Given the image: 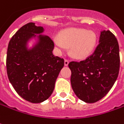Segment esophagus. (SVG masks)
Instances as JSON below:
<instances>
[{"instance_id": "esophagus-1", "label": "esophagus", "mask_w": 124, "mask_h": 124, "mask_svg": "<svg viewBox=\"0 0 124 124\" xmlns=\"http://www.w3.org/2000/svg\"><path fill=\"white\" fill-rule=\"evenodd\" d=\"M64 64H65V66H68V64H69V61H68V59H65V62H64Z\"/></svg>"}]
</instances>
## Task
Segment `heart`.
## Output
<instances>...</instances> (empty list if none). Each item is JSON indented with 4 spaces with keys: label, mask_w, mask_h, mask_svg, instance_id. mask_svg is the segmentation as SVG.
<instances>
[{
    "label": "heart",
    "mask_w": 124,
    "mask_h": 124,
    "mask_svg": "<svg viewBox=\"0 0 124 124\" xmlns=\"http://www.w3.org/2000/svg\"><path fill=\"white\" fill-rule=\"evenodd\" d=\"M96 40V35L93 31L72 28L62 31L59 38H54V43L60 50H63L65 46H70L72 56L77 59H84L93 51Z\"/></svg>",
    "instance_id": "heart-1"
}]
</instances>
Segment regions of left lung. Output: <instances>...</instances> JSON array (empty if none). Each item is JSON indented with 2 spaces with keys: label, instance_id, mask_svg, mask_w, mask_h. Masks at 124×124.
<instances>
[{
  "label": "left lung",
  "instance_id": "1",
  "mask_svg": "<svg viewBox=\"0 0 124 124\" xmlns=\"http://www.w3.org/2000/svg\"><path fill=\"white\" fill-rule=\"evenodd\" d=\"M120 59L118 41L110 31L101 32L99 44L85 60L71 61V85L76 96L87 103L104 98L117 78Z\"/></svg>",
  "mask_w": 124,
  "mask_h": 124
}]
</instances>
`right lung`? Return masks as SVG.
Instances as JSON below:
<instances>
[{"instance_id":"1","label":"right lung","mask_w":124,"mask_h":124,"mask_svg":"<svg viewBox=\"0 0 124 124\" xmlns=\"http://www.w3.org/2000/svg\"><path fill=\"white\" fill-rule=\"evenodd\" d=\"M44 32L42 26L29 22L17 31L8 45L7 72L10 83L17 94L32 103H40L51 95L64 59L52 54L53 41L39 35V41L31 49L27 42L35 34Z\"/></svg>"}]
</instances>
